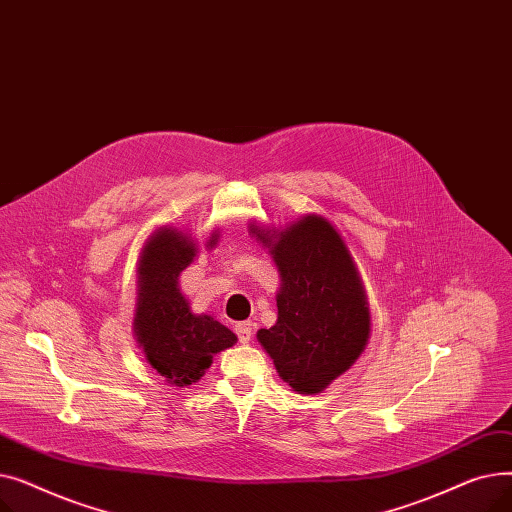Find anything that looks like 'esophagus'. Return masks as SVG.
I'll return each mask as SVG.
<instances>
[{
    "mask_svg": "<svg viewBox=\"0 0 512 512\" xmlns=\"http://www.w3.org/2000/svg\"><path fill=\"white\" fill-rule=\"evenodd\" d=\"M234 330H236L238 340L242 344H247L251 340V336H253V321H238V324L234 326Z\"/></svg>",
    "mask_w": 512,
    "mask_h": 512,
    "instance_id": "1",
    "label": "esophagus"
}]
</instances>
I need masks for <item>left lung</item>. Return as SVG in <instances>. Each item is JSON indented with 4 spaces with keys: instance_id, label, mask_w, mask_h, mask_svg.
I'll use <instances>...</instances> for the list:
<instances>
[{
    "instance_id": "8db88e82",
    "label": "left lung",
    "mask_w": 512,
    "mask_h": 512,
    "mask_svg": "<svg viewBox=\"0 0 512 512\" xmlns=\"http://www.w3.org/2000/svg\"><path fill=\"white\" fill-rule=\"evenodd\" d=\"M278 272V321L257 340L280 378L299 394H317L359 359L371 317L357 265L338 230L309 213L284 230L251 226Z\"/></svg>"
}]
</instances>
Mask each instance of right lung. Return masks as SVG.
Here are the masks:
<instances>
[{"label": "right lung", "mask_w": 512, "mask_h": 512, "mask_svg": "<svg viewBox=\"0 0 512 512\" xmlns=\"http://www.w3.org/2000/svg\"><path fill=\"white\" fill-rule=\"evenodd\" d=\"M220 234L209 236L207 247L218 245ZM197 255L191 236L176 228L155 230L139 257V297L134 336L149 365L168 384L191 386L209 369L213 355L238 338L211 315H195L178 288V276Z\"/></svg>", "instance_id": "1"}]
</instances>
